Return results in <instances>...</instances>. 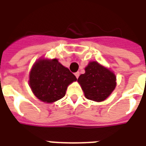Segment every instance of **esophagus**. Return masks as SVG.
Masks as SVG:
<instances>
[{
  "label": "esophagus",
  "instance_id": "esophagus-1",
  "mask_svg": "<svg viewBox=\"0 0 146 146\" xmlns=\"http://www.w3.org/2000/svg\"><path fill=\"white\" fill-rule=\"evenodd\" d=\"M75 76H76V77L79 78V76H80V73L79 72H76V73H75Z\"/></svg>",
  "mask_w": 146,
  "mask_h": 146
}]
</instances>
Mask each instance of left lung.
I'll use <instances>...</instances> for the list:
<instances>
[{"label": "left lung", "instance_id": "obj_1", "mask_svg": "<svg viewBox=\"0 0 146 146\" xmlns=\"http://www.w3.org/2000/svg\"><path fill=\"white\" fill-rule=\"evenodd\" d=\"M85 71L77 81L86 98L98 102L104 101L115 89L114 73L96 61L89 62Z\"/></svg>", "mask_w": 146, "mask_h": 146}]
</instances>
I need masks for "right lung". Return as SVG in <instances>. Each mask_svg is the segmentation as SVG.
Returning a JSON list of instances; mask_svg holds the SVG:
<instances>
[{"label":"right lung","mask_w":146,"mask_h":146,"mask_svg":"<svg viewBox=\"0 0 146 146\" xmlns=\"http://www.w3.org/2000/svg\"><path fill=\"white\" fill-rule=\"evenodd\" d=\"M76 77L58 60L40 59L33 65L29 73V86L42 102L52 103L64 97L70 83Z\"/></svg>","instance_id":"add662e5"}]
</instances>
